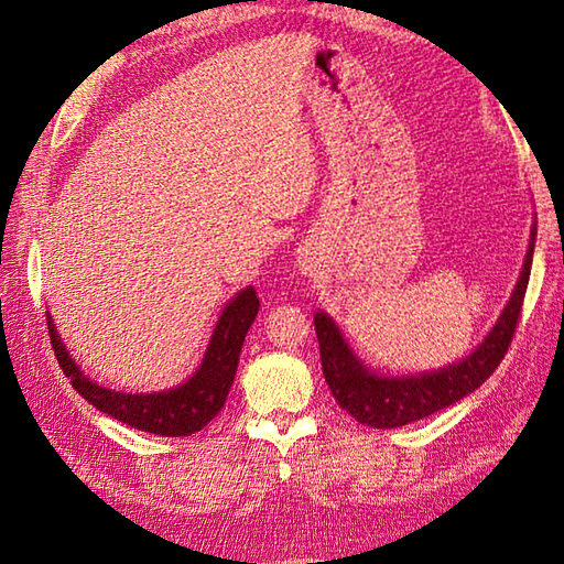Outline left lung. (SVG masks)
I'll list each match as a JSON object with an SVG mask.
<instances>
[{"mask_svg": "<svg viewBox=\"0 0 564 564\" xmlns=\"http://www.w3.org/2000/svg\"><path fill=\"white\" fill-rule=\"evenodd\" d=\"M533 239L535 225L531 230V245L529 251H525L517 289H513L505 313L499 315L492 332L487 334L485 341L470 356L446 368L406 378H386L370 373L354 356L349 344L344 341L334 319L325 313H317L315 332L319 341L322 373H325L327 386L341 410L349 412L358 424L373 429H398L416 422V419L441 412L443 406H451L453 402L463 400L465 394L480 388L501 364L513 339V332H517L523 295L525 289H529Z\"/></svg>", "mask_w": 564, "mask_h": 564, "instance_id": "1", "label": "left lung"}]
</instances>
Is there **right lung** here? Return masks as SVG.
I'll return each instance as SVG.
<instances>
[{"mask_svg": "<svg viewBox=\"0 0 564 564\" xmlns=\"http://www.w3.org/2000/svg\"><path fill=\"white\" fill-rule=\"evenodd\" d=\"M259 313L257 291L245 289L239 291L215 325L210 344L203 356V364L186 382L178 388L150 394H126L109 388H101L82 373V368L72 361V356L59 341L55 325L47 313V332H51V344L59 368L69 378L84 400L97 406L99 412L109 414L118 422L133 429L148 431L158 436H191L206 426L223 410L227 392L232 388L237 373L239 351L247 332Z\"/></svg>", "mask_w": 564, "mask_h": 564, "instance_id": "1", "label": "right lung"}]
</instances>
